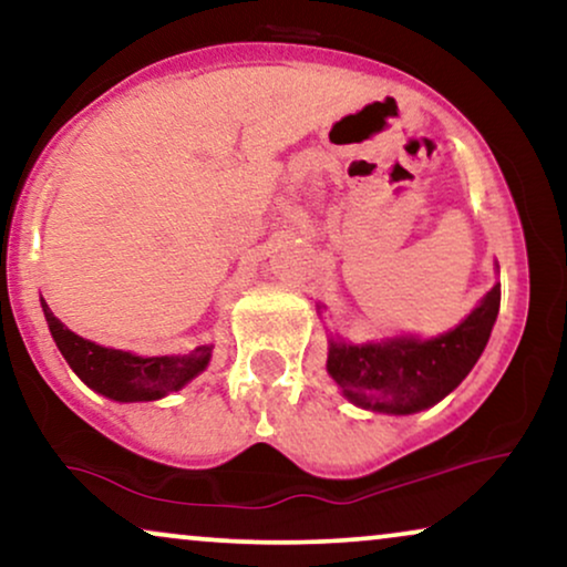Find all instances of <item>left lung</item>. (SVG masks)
Wrapping results in <instances>:
<instances>
[{
	"mask_svg": "<svg viewBox=\"0 0 567 567\" xmlns=\"http://www.w3.org/2000/svg\"><path fill=\"white\" fill-rule=\"evenodd\" d=\"M495 274H501L495 262ZM317 305V315H322ZM501 309V281L452 330L439 336L400 332L353 343L328 332V374L355 408L384 415H413L452 394L470 374Z\"/></svg>",
	"mask_w": 567,
	"mask_h": 567,
	"instance_id": "obj_1",
	"label": "left lung"
}]
</instances>
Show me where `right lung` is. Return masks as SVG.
<instances>
[{"label":"right lung","instance_id":"add662e5","mask_svg":"<svg viewBox=\"0 0 567 567\" xmlns=\"http://www.w3.org/2000/svg\"><path fill=\"white\" fill-rule=\"evenodd\" d=\"M51 338L64 355L69 369L90 386L113 402H154L167 398L193 382L212 361L214 343H200L190 353L138 355L118 348H105L76 336L51 312L41 297Z\"/></svg>","mask_w":567,"mask_h":567}]
</instances>
